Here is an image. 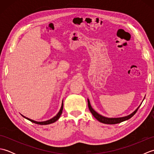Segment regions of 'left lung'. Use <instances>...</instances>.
Listing matches in <instances>:
<instances>
[{
  "mask_svg": "<svg viewBox=\"0 0 154 154\" xmlns=\"http://www.w3.org/2000/svg\"><path fill=\"white\" fill-rule=\"evenodd\" d=\"M140 106L137 108V109L134 111L132 114H129L128 116L120 117V118H107V117L100 115V114H99V113H97L96 111L93 109L92 106H91L89 100L88 99V106H89L90 112L92 113L93 116L97 120H99L100 122H102L104 124H118V123H120V122H123V121H125V120L130 119V118H132L136 114L137 110H138V109H139Z\"/></svg>",
  "mask_w": 154,
  "mask_h": 154,
  "instance_id": "8db88e82",
  "label": "left lung"
}]
</instances>
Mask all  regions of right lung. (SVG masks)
Wrapping results in <instances>:
<instances>
[{
    "label": "right lung",
    "mask_w": 154,
    "mask_h": 154,
    "mask_svg": "<svg viewBox=\"0 0 154 154\" xmlns=\"http://www.w3.org/2000/svg\"><path fill=\"white\" fill-rule=\"evenodd\" d=\"M63 103L62 102L61 109H60V111H59V112L56 114V116H55L54 117L52 118V119H51L50 120H46V121H44V122H37V121L31 120L30 119H28V118H26V116H24L23 115H22V116L24 117V118H25V119H26L27 120L31 121L32 122H34V123L37 124H40V125H46V124H51V123H54V122H55V121H57L59 119H60V117L61 114L62 113V111H63Z\"/></svg>",
    "instance_id": "add662e5"
}]
</instances>
